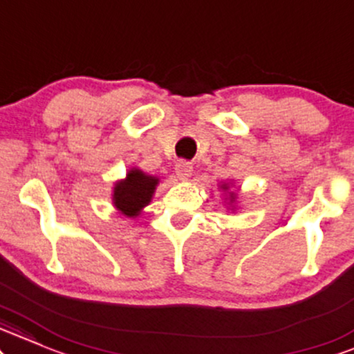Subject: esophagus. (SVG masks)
I'll return each instance as SVG.
<instances>
[{"instance_id": "34e87169", "label": "esophagus", "mask_w": 354, "mask_h": 354, "mask_svg": "<svg viewBox=\"0 0 354 354\" xmlns=\"http://www.w3.org/2000/svg\"><path fill=\"white\" fill-rule=\"evenodd\" d=\"M192 172H194V167L190 162L178 160L176 164V174L180 180H189L190 176H192Z\"/></svg>"}]
</instances>
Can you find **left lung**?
<instances>
[{
  "mask_svg": "<svg viewBox=\"0 0 354 354\" xmlns=\"http://www.w3.org/2000/svg\"><path fill=\"white\" fill-rule=\"evenodd\" d=\"M234 185V182H222V184L218 185L220 190H223V202L227 203V210H232L235 212L236 210V201H239V197H236V194L234 192V190H230V187Z\"/></svg>",
  "mask_w": 354,
  "mask_h": 354,
  "instance_id": "left-lung-1",
  "label": "left lung"
}]
</instances>
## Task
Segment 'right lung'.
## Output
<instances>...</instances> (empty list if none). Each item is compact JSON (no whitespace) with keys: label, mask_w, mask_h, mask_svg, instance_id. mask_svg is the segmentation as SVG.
Here are the masks:
<instances>
[{"label":"right lung","mask_w":354,"mask_h":354,"mask_svg":"<svg viewBox=\"0 0 354 354\" xmlns=\"http://www.w3.org/2000/svg\"><path fill=\"white\" fill-rule=\"evenodd\" d=\"M160 178L149 176L139 167H131L126 177L114 182L112 187V205L127 218H137L145 207L152 202L153 192Z\"/></svg>","instance_id":"add662e5"}]
</instances>
